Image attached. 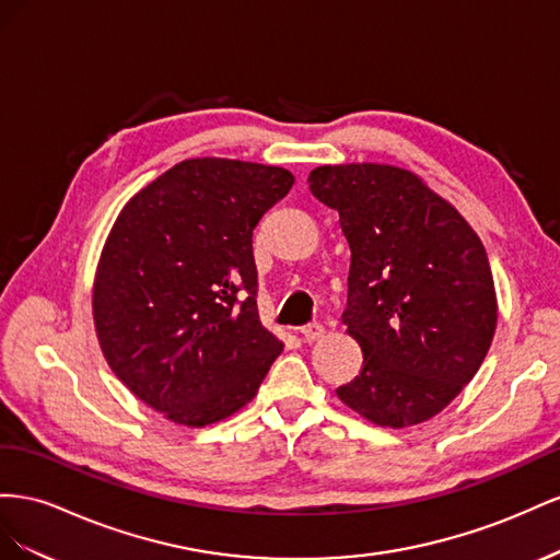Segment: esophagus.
Masks as SVG:
<instances>
[{
  "mask_svg": "<svg viewBox=\"0 0 560 560\" xmlns=\"http://www.w3.org/2000/svg\"><path fill=\"white\" fill-rule=\"evenodd\" d=\"M300 332H302V338H305V342H316V340L324 338L326 330H324L322 324H307V326L300 328Z\"/></svg>",
  "mask_w": 560,
  "mask_h": 560,
  "instance_id": "1",
  "label": "esophagus"
}]
</instances>
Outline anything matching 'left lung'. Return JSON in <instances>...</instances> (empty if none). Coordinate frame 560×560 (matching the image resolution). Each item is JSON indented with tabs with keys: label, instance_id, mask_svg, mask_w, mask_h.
<instances>
[{
	"label": "left lung",
	"instance_id": "obj_1",
	"mask_svg": "<svg viewBox=\"0 0 560 560\" xmlns=\"http://www.w3.org/2000/svg\"><path fill=\"white\" fill-rule=\"evenodd\" d=\"M307 183L340 213L351 250L342 324L363 365L340 401L392 429L434 418L481 369L498 326L481 238L406 168L318 166Z\"/></svg>",
	"mask_w": 560,
	"mask_h": 560
}]
</instances>
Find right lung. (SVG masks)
<instances>
[{
    "label": "right lung",
    "instance_id": "right-lung-1",
    "mask_svg": "<svg viewBox=\"0 0 560 560\" xmlns=\"http://www.w3.org/2000/svg\"><path fill=\"white\" fill-rule=\"evenodd\" d=\"M291 171L185 159L124 206L93 281L109 369L175 424L230 418L281 354L258 316L253 230L289 195Z\"/></svg>",
    "mask_w": 560,
    "mask_h": 560
}]
</instances>
